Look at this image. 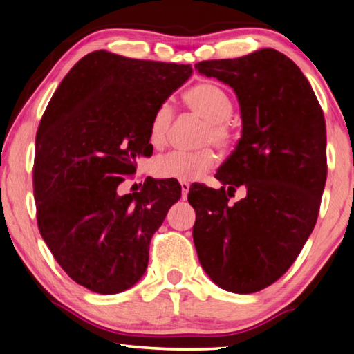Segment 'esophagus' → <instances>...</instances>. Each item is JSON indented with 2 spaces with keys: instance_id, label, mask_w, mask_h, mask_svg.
Segmentation results:
<instances>
[{
  "instance_id": "obj_1",
  "label": "esophagus",
  "mask_w": 354,
  "mask_h": 354,
  "mask_svg": "<svg viewBox=\"0 0 354 354\" xmlns=\"http://www.w3.org/2000/svg\"><path fill=\"white\" fill-rule=\"evenodd\" d=\"M180 187H182V198L187 199L188 191H189V183L188 182H180Z\"/></svg>"
}]
</instances>
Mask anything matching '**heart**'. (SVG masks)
<instances>
[{"instance_id":"obj_1","label":"heart","mask_w":354,"mask_h":354,"mask_svg":"<svg viewBox=\"0 0 354 354\" xmlns=\"http://www.w3.org/2000/svg\"><path fill=\"white\" fill-rule=\"evenodd\" d=\"M183 102L191 113L205 120L199 144H213L218 149H227L235 139V125L230 115L234 113V102L221 86L212 81H201L191 86L183 94ZM174 106L169 102H161L150 118L149 142L155 149L165 147L169 141L174 124ZM218 163L215 150L204 147L196 152H172L160 156L153 163V174L160 178L193 182L198 180Z\"/></svg>"}]
</instances>
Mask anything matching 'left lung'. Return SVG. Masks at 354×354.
<instances>
[{
	"instance_id": "obj_1",
	"label": "left lung",
	"mask_w": 354,
	"mask_h": 354,
	"mask_svg": "<svg viewBox=\"0 0 354 354\" xmlns=\"http://www.w3.org/2000/svg\"><path fill=\"white\" fill-rule=\"evenodd\" d=\"M196 68L235 91L243 135L215 176L223 187L189 188L194 246L213 282L254 293L286 274L315 227L328 174L323 109L297 64L273 48ZM239 186L247 198L229 205Z\"/></svg>"
}]
</instances>
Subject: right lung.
<instances>
[{"mask_svg":"<svg viewBox=\"0 0 354 354\" xmlns=\"http://www.w3.org/2000/svg\"><path fill=\"white\" fill-rule=\"evenodd\" d=\"M189 64L129 59L92 51L61 81L40 119L32 187L39 232L71 279L114 295L141 279L150 240L172 204L176 180L147 177L118 188L152 155L155 108L189 78Z\"/></svg>","mask_w":354,"mask_h":354,"instance_id":"add662e5","label":"right lung"}]
</instances>
